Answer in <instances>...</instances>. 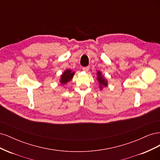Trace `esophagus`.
Instances as JSON below:
<instances>
[{
	"label": "esophagus",
	"instance_id": "1",
	"mask_svg": "<svg viewBox=\"0 0 160 160\" xmlns=\"http://www.w3.org/2000/svg\"><path fill=\"white\" fill-rule=\"evenodd\" d=\"M83 70L85 72H88L89 70V67H83Z\"/></svg>",
	"mask_w": 160,
	"mask_h": 160
}]
</instances>
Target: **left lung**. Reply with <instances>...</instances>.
<instances>
[{
  "mask_svg": "<svg viewBox=\"0 0 160 160\" xmlns=\"http://www.w3.org/2000/svg\"><path fill=\"white\" fill-rule=\"evenodd\" d=\"M97 81H98L99 86L100 90H102L104 88H106L108 85V79L105 78L104 75H102L101 72L100 71H98L97 72Z\"/></svg>",
  "mask_w": 160,
  "mask_h": 160,
  "instance_id": "1",
  "label": "left lung"
}]
</instances>
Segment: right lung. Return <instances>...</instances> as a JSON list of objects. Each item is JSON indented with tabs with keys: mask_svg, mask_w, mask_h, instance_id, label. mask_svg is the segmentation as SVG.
Returning a JSON list of instances; mask_svg holds the SVG:
<instances>
[{
	"mask_svg": "<svg viewBox=\"0 0 160 160\" xmlns=\"http://www.w3.org/2000/svg\"><path fill=\"white\" fill-rule=\"evenodd\" d=\"M75 73V71H72L71 69H66L60 76L59 83L61 85H64L70 81Z\"/></svg>",
	"mask_w": 160,
	"mask_h": 160,
	"instance_id": "obj_1",
	"label": "right lung"
}]
</instances>
